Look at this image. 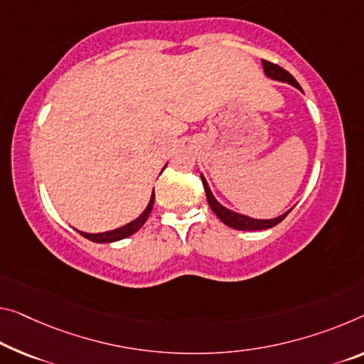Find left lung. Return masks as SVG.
I'll use <instances>...</instances> for the list:
<instances>
[{
    "instance_id": "obj_1",
    "label": "left lung",
    "mask_w": 364,
    "mask_h": 364,
    "mask_svg": "<svg viewBox=\"0 0 364 364\" xmlns=\"http://www.w3.org/2000/svg\"><path fill=\"white\" fill-rule=\"evenodd\" d=\"M262 65H264V71H265V75L268 77H272V80H277V81L289 82V85H291V86L298 87L299 91H303V89H301V86L298 85V81H296L294 77L289 75L287 70L279 68L278 65L270 63V61H267V60H262ZM201 182H203V187H205V192H206V200H208L210 208L215 211V215L220 218V220L225 223L226 226L234 228V229H239V231H260V229L273 228V226H277L278 223H282L284 218L288 216L289 211H291V210H289V211H287V213L282 215V216L273 218V220H254V218L234 213V211L225 208V206H223L221 203H218L216 198L213 197V193H211V190L208 187V183H206L203 176H201Z\"/></svg>"
}]
</instances>
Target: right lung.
I'll return each instance as SVG.
<instances>
[{"mask_svg": "<svg viewBox=\"0 0 364 364\" xmlns=\"http://www.w3.org/2000/svg\"><path fill=\"white\" fill-rule=\"evenodd\" d=\"M153 205H154V192H153V195H151V200L146 206V210H144L135 221L128 223V225H125V226L114 229V231H107V232H99V234H87V232H81V231H77V232H80L81 236H85L86 239L92 240V242H115V240L125 239L128 236H132V234H135L138 229L141 228L144 223H146L151 210H153Z\"/></svg>", "mask_w": 364, "mask_h": 364, "instance_id": "add662e5", "label": "right lung"}]
</instances>
